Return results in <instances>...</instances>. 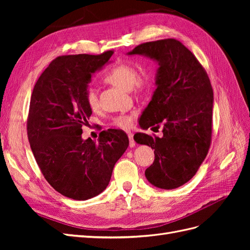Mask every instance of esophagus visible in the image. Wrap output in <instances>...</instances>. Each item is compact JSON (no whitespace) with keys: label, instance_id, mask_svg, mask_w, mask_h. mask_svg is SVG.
<instances>
[{"label":"esophagus","instance_id":"34e87169","mask_svg":"<svg viewBox=\"0 0 250 250\" xmlns=\"http://www.w3.org/2000/svg\"><path fill=\"white\" fill-rule=\"evenodd\" d=\"M128 138H129V147H134L135 146V142L133 140V134L131 132H128Z\"/></svg>","mask_w":250,"mask_h":250}]
</instances>
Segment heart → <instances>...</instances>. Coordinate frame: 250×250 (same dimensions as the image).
<instances>
[{
  "instance_id": "1",
  "label": "heart",
  "mask_w": 250,
  "mask_h": 250,
  "mask_svg": "<svg viewBox=\"0 0 250 250\" xmlns=\"http://www.w3.org/2000/svg\"><path fill=\"white\" fill-rule=\"evenodd\" d=\"M103 80L109 84L123 89H130L132 92L141 94L151 85L152 82V73L147 66H140L135 69V66L130 63H118L111 66L110 69L105 73ZM84 100L87 106L96 110L99 105L96 89L93 87H87L84 93ZM134 112L126 113V115H120L112 119V125L119 128L127 129L133 124Z\"/></svg>"
}]
</instances>
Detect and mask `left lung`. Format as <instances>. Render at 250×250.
Wrapping results in <instances>:
<instances>
[{"label":"left lung","instance_id":"1","mask_svg":"<svg viewBox=\"0 0 250 250\" xmlns=\"http://www.w3.org/2000/svg\"><path fill=\"white\" fill-rule=\"evenodd\" d=\"M128 54L146 55L160 64L157 87L140 125L143 129L163 126V137L138 132L133 139L154 149V162L145 171L149 183L164 190L176 188L195 175L208 155L213 87L198 59L177 40L144 42Z\"/></svg>","mask_w":250,"mask_h":250}]
</instances>
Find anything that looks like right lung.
<instances>
[{"label":"right lung","instance_id":"1","mask_svg":"<svg viewBox=\"0 0 250 250\" xmlns=\"http://www.w3.org/2000/svg\"><path fill=\"white\" fill-rule=\"evenodd\" d=\"M113 51L99 55L58 56L37 79L30 100L27 134L43 177L55 191L75 200L103 192L115 164L129 145L126 132L107 129L98 142L82 140L92 115L84 93L92 74Z\"/></svg>","mask_w":250,"mask_h":250}]
</instances>
